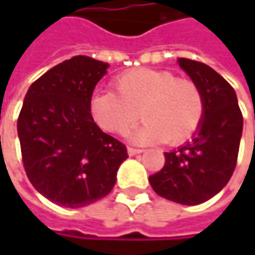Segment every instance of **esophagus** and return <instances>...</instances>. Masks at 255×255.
Instances as JSON below:
<instances>
[{
    "label": "esophagus",
    "mask_w": 255,
    "mask_h": 255,
    "mask_svg": "<svg viewBox=\"0 0 255 255\" xmlns=\"http://www.w3.org/2000/svg\"><path fill=\"white\" fill-rule=\"evenodd\" d=\"M127 150L129 156H134V155H138V153H141V152H143V149H135V147H128Z\"/></svg>",
    "instance_id": "obj_1"
}]
</instances>
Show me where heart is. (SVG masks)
Instances as JSON below:
<instances>
[{
  "mask_svg": "<svg viewBox=\"0 0 255 255\" xmlns=\"http://www.w3.org/2000/svg\"><path fill=\"white\" fill-rule=\"evenodd\" d=\"M117 93L99 90L90 100L94 123L108 132L124 135L138 121H146L132 135L135 143L180 144L201 126L205 102L190 79L164 69L138 68L115 78Z\"/></svg>",
  "mask_w": 255,
  "mask_h": 255,
  "instance_id": "b5f03b06",
  "label": "heart"
}]
</instances>
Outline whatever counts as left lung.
Segmentation results:
<instances>
[{"label":"left lung","instance_id":"8db88e82","mask_svg":"<svg viewBox=\"0 0 255 255\" xmlns=\"http://www.w3.org/2000/svg\"><path fill=\"white\" fill-rule=\"evenodd\" d=\"M178 66L202 91L204 118L190 141L164 153L162 170L149 181L165 199L198 205L217 195L232 177L244 118L233 87L213 68L184 57L178 59Z\"/></svg>","mask_w":255,"mask_h":255}]
</instances>
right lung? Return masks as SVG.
Here are the masks:
<instances>
[{
	"mask_svg": "<svg viewBox=\"0 0 255 255\" xmlns=\"http://www.w3.org/2000/svg\"><path fill=\"white\" fill-rule=\"evenodd\" d=\"M108 63L75 56L51 68L27 90L17 120L22 159L32 186L48 201L81 208L105 198L128 158L90 112Z\"/></svg>",
	"mask_w": 255,
	"mask_h": 255,
	"instance_id": "add662e5",
	"label": "right lung"
}]
</instances>
